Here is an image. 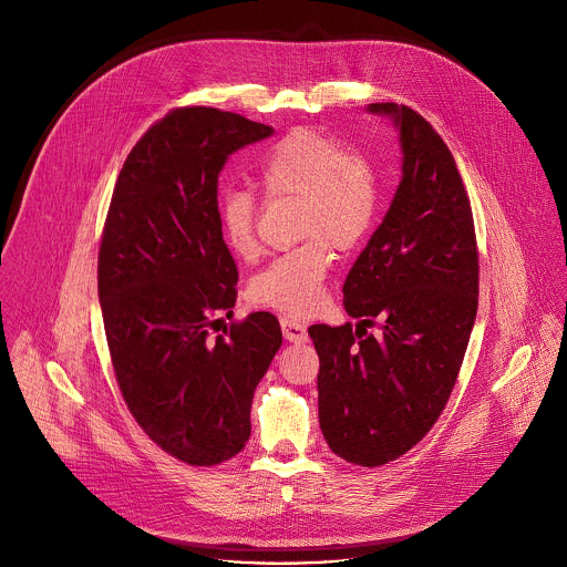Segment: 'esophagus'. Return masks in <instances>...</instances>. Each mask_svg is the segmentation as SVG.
Instances as JSON below:
<instances>
[{
    "label": "esophagus",
    "instance_id": "34e87169",
    "mask_svg": "<svg viewBox=\"0 0 567 567\" xmlns=\"http://www.w3.org/2000/svg\"><path fill=\"white\" fill-rule=\"evenodd\" d=\"M280 328H282V334L287 341L291 343H307V328L302 326V322L298 318H291V316H285L280 318Z\"/></svg>",
    "mask_w": 567,
    "mask_h": 567
}]
</instances>
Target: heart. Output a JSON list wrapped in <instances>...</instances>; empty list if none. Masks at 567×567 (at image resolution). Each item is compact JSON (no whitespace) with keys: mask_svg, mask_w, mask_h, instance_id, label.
<instances>
[{"mask_svg":"<svg viewBox=\"0 0 567 567\" xmlns=\"http://www.w3.org/2000/svg\"><path fill=\"white\" fill-rule=\"evenodd\" d=\"M269 197H296L300 247L278 256L249 287L256 305L289 316L320 307L332 269V249L352 251L377 213V177L368 161L322 132L293 130L269 145L256 164ZM219 235L239 260L260 254L256 204L245 190H226L217 204Z\"/></svg>","mask_w":567,"mask_h":567,"instance_id":"heart-1","label":"heart"}]
</instances>
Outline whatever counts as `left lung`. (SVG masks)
<instances>
[{
	"label": "left lung",
	"instance_id": "8db88e82",
	"mask_svg": "<svg viewBox=\"0 0 567 567\" xmlns=\"http://www.w3.org/2000/svg\"><path fill=\"white\" fill-rule=\"evenodd\" d=\"M399 127L403 175L343 285L352 318L311 326L320 359L318 422L330 449L381 466L433 429L457 381L477 311L480 262L471 202L433 125L406 105L372 103ZM380 320L382 334L365 327Z\"/></svg>",
	"mask_w": 567,
	"mask_h": 567
}]
</instances>
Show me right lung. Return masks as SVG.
Masks as SVG:
<instances>
[{
	"label": "right lung",
	"mask_w": 567,
	"mask_h": 567,
	"mask_svg": "<svg viewBox=\"0 0 567 567\" xmlns=\"http://www.w3.org/2000/svg\"><path fill=\"white\" fill-rule=\"evenodd\" d=\"M274 127L177 107L127 154L99 249V298L114 374L143 433L190 466L245 449L256 385L282 346L269 311L233 320L237 267L219 235L226 158Z\"/></svg>",
	"instance_id": "obj_1"
}]
</instances>
